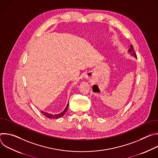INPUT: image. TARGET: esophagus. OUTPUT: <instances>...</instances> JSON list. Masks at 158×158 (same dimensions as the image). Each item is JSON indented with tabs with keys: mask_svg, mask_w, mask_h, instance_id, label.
<instances>
[{
	"mask_svg": "<svg viewBox=\"0 0 158 158\" xmlns=\"http://www.w3.org/2000/svg\"><path fill=\"white\" fill-rule=\"evenodd\" d=\"M86 77L88 79H91V78H93V74L91 73H89L87 76H86Z\"/></svg>",
	"mask_w": 158,
	"mask_h": 158,
	"instance_id": "obj_1",
	"label": "esophagus"
}]
</instances>
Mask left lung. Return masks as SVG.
Segmentation results:
<instances>
[{"mask_svg": "<svg viewBox=\"0 0 158 158\" xmlns=\"http://www.w3.org/2000/svg\"><path fill=\"white\" fill-rule=\"evenodd\" d=\"M129 52H131V53H133V56H134V57H136L137 58V56H136V53L134 52V48H133V46H132V45L131 44V48H130V49L129 50Z\"/></svg>", "mask_w": 158, "mask_h": 158, "instance_id": "8db88e82", "label": "left lung"}]
</instances>
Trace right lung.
<instances>
[{
  "label": "right lung",
  "mask_w": 158,
  "mask_h": 158,
  "mask_svg": "<svg viewBox=\"0 0 158 158\" xmlns=\"http://www.w3.org/2000/svg\"><path fill=\"white\" fill-rule=\"evenodd\" d=\"M68 107H69V104L67 105L65 109H64V110L63 112H62L60 114H49L48 113V112H43V111H41V112L42 113V114L44 116H45L46 117H47L48 118H49V119H59L61 117H62L65 113L66 112V111L67 110V109H68Z\"/></svg>",
  "instance_id": "1"
}]
</instances>
